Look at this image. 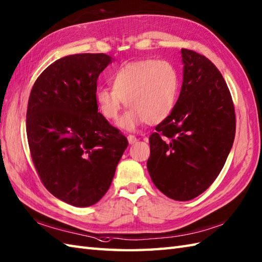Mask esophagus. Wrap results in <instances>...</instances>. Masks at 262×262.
<instances>
[{
    "label": "esophagus",
    "mask_w": 262,
    "mask_h": 262,
    "mask_svg": "<svg viewBox=\"0 0 262 262\" xmlns=\"http://www.w3.org/2000/svg\"><path fill=\"white\" fill-rule=\"evenodd\" d=\"M127 139H128V143L130 145H134L135 143H137V138L134 136V135H129L128 137H127Z\"/></svg>",
    "instance_id": "esophagus-1"
}]
</instances>
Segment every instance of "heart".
Segmentation results:
<instances>
[{
	"mask_svg": "<svg viewBox=\"0 0 262 262\" xmlns=\"http://www.w3.org/2000/svg\"><path fill=\"white\" fill-rule=\"evenodd\" d=\"M112 88L99 87L95 99L102 116L117 120L125 102L130 107L118 126L133 132L147 123L157 125L174 111L179 98L180 76L165 60L145 59L129 62L109 77Z\"/></svg>",
	"mask_w": 262,
	"mask_h": 262,
	"instance_id": "1",
	"label": "heart"
}]
</instances>
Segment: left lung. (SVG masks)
<instances>
[{"instance_id": "8db88e82", "label": "left lung", "mask_w": 262, "mask_h": 262, "mask_svg": "<svg viewBox=\"0 0 262 262\" xmlns=\"http://www.w3.org/2000/svg\"><path fill=\"white\" fill-rule=\"evenodd\" d=\"M183 83L173 113L149 137L147 169L166 196H199L220 174L232 148L235 115L220 71L208 58L181 50Z\"/></svg>"}]
</instances>
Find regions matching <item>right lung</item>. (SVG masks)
<instances>
[{
  "label": "right lung",
  "instance_id": "1",
  "mask_svg": "<svg viewBox=\"0 0 262 262\" xmlns=\"http://www.w3.org/2000/svg\"><path fill=\"white\" fill-rule=\"evenodd\" d=\"M113 61L105 53L63 57L42 72L29 97L27 135L34 166L53 196L78 208L105 195L128 146L95 99L97 79Z\"/></svg>",
  "mask_w": 262,
  "mask_h": 262
}]
</instances>
